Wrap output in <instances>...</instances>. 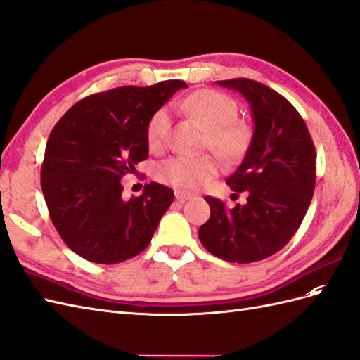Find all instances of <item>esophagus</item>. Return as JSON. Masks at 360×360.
<instances>
[{"instance_id": "obj_1", "label": "esophagus", "mask_w": 360, "mask_h": 360, "mask_svg": "<svg viewBox=\"0 0 360 360\" xmlns=\"http://www.w3.org/2000/svg\"><path fill=\"white\" fill-rule=\"evenodd\" d=\"M174 198H176V200H179V202H184L187 199H191L193 195H191V193H186V191L178 190V191H174Z\"/></svg>"}]
</instances>
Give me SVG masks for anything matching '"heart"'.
<instances>
[{"label":"heart","instance_id":"heart-1","mask_svg":"<svg viewBox=\"0 0 360 360\" xmlns=\"http://www.w3.org/2000/svg\"><path fill=\"white\" fill-rule=\"evenodd\" d=\"M179 106L205 129L207 146L226 161L242 158L252 140V129L238 120L236 101L214 89H200L184 98ZM170 112L167 108L156 110L147 124V141L152 149H160L167 141ZM220 164L213 155L174 156L158 165V178L182 190H198L213 179Z\"/></svg>","mask_w":360,"mask_h":360}]
</instances>
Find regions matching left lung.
I'll return each instance as SVG.
<instances>
[{
    "label": "left lung",
    "mask_w": 360,
    "mask_h": 360,
    "mask_svg": "<svg viewBox=\"0 0 360 360\" xmlns=\"http://www.w3.org/2000/svg\"><path fill=\"white\" fill-rule=\"evenodd\" d=\"M216 84L240 92L251 108V144L226 179L248 198L228 210L207 196L211 216L199 228V240L222 260L259 262L288 245L307 213L316 182L315 146L298 110L276 91L243 77Z\"/></svg>",
    "instance_id": "1"
}]
</instances>
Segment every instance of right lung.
I'll return each mask as SVG.
<instances>
[{
  "label": "right lung",
  "mask_w": 360,
  "mask_h": 360,
  "mask_svg": "<svg viewBox=\"0 0 360 360\" xmlns=\"http://www.w3.org/2000/svg\"><path fill=\"white\" fill-rule=\"evenodd\" d=\"M182 80L122 86L85 97L53 127L41 167V187L54 228L85 260L115 264L150 243L174 193L146 184L123 200L122 178L149 155L147 124Z\"/></svg>",
  "instance_id": "right-lung-1"
}]
</instances>
